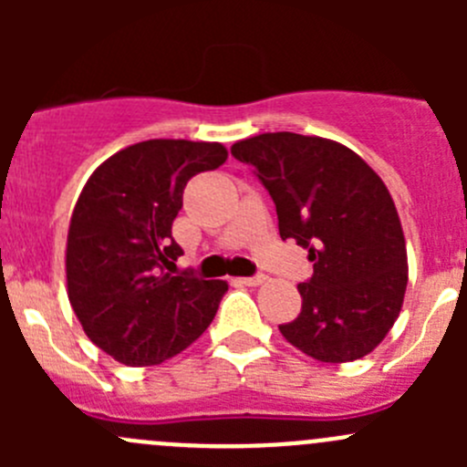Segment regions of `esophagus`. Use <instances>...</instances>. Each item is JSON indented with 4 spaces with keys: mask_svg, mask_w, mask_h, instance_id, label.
Wrapping results in <instances>:
<instances>
[{
    "mask_svg": "<svg viewBox=\"0 0 467 467\" xmlns=\"http://www.w3.org/2000/svg\"><path fill=\"white\" fill-rule=\"evenodd\" d=\"M242 285H246V286H257V285H262V282H266V275H262V273H257V275H248V277H242Z\"/></svg>",
    "mask_w": 467,
    "mask_h": 467,
    "instance_id": "34e87169",
    "label": "esophagus"
}]
</instances>
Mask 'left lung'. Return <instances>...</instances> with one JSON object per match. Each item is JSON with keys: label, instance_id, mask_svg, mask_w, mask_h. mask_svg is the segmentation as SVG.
<instances>
[{"label": "left lung", "instance_id": "left-lung-1", "mask_svg": "<svg viewBox=\"0 0 467 467\" xmlns=\"http://www.w3.org/2000/svg\"><path fill=\"white\" fill-rule=\"evenodd\" d=\"M271 194L282 239L309 248L303 307L280 332L327 364L368 355L389 334L407 291V246L381 178L343 144L264 133L233 144Z\"/></svg>", "mask_w": 467, "mask_h": 467}]
</instances>
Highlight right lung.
<instances>
[{"label":"right lung","instance_id":"obj_1","mask_svg":"<svg viewBox=\"0 0 467 467\" xmlns=\"http://www.w3.org/2000/svg\"><path fill=\"white\" fill-rule=\"evenodd\" d=\"M216 142L146 140L89 176L67 234V296L89 341L126 366H155L205 332L223 280L192 268L171 234L190 178L221 167Z\"/></svg>","mask_w":467,"mask_h":467}]
</instances>
